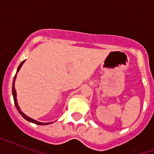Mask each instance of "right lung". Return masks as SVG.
Listing matches in <instances>:
<instances>
[{
    "instance_id": "right-lung-1",
    "label": "right lung",
    "mask_w": 154,
    "mask_h": 154,
    "mask_svg": "<svg viewBox=\"0 0 154 154\" xmlns=\"http://www.w3.org/2000/svg\"><path fill=\"white\" fill-rule=\"evenodd\" d=\"M25 62V60H23L22 62L20 63V65H19V66H18L17 68V73L18 72V71L20 70V67L22 66L23 63ZM17 73H16V75L14 76V78H13V100H14V103H15V105H16V108H17V109L18 112L20 113L21 116H22L24 118H25L26 121H28V122H32V123H34V124H37V125H49V124H51L52 122H48V123H42V122H37V121H36V120L34 119H32V118H30L29 117H28V116H26V115L23 112H21V110H20V107L18 106L17 105V93H16V89H15V87H14V84H15V80H16V77H17Z\"/></svg>"
}]
</instances>
